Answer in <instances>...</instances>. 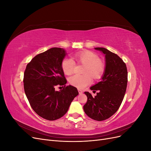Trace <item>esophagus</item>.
<instances>
[{
    "mask_svg": "<svg viewBox=\"0 0 151 151\" xmlns=\"http://www.w3.org/2000/svg\"><path fill=\"white\" fill-rule=\"evenodd\" d=\"M78 91H79V94H83V91H82V90H80V89H79V90H78Z\"/></svg>",
    "mask_w": 151,
    "mask_h": 151,
    "instance_id": "esophagus-1",
    "label": "esophagus"
}]
</instances>
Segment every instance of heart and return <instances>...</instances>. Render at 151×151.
<instances>
[{"label": "heart", "instance_id": "obj_1", "mask_svg": "<svg viewBox=\"0 0 151 151\" xmlns=\"http://www.w3.org/2000/svg\"><path fill=\"white\" fill-rule=\"evenodd\" d=\"M77 62L84 65V74H76L70 77L69 83L78 89H83L91 82V77L94 79L101 78L105 70L104 62L100 60L96 54L91 51H83L74 55ZM62 68L66 75H70L75 70L76 63L70 58H65L62 62Z\"/></svg>", "mask_w": 151, "mask_h": 151}]
</instances>
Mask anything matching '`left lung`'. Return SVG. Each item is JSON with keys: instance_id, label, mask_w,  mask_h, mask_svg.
I'll return each instance as SVG.
<instances>
[{"instance_id": "obj_1", "label": "left lung", "mask_w": 151, "mask_h": 151, "mask_svg": "<svg viewBox=\"0 0 151 151\" xmlns=\"http://www.w3.org/2000/svg\"><path fill=\"white\" fill-rule=\"evenodd\" d=\"M105 55L106 67L101 81L91 87L95 96L84 92L88 97L83 108L85 113L96 121L106 120L120 108L126 92L128 73L125 63L122 59L104 48H95Z\"/></svg>"}]
</instances>
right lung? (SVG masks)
<instances>
[{
	"label": "right lung",
	"mask_w": 151,
	"mask_h": 151,
	"mask_svg": "<svg viewBox=\"0 0 151 151\" xmlns=\"http://www.w3.org/2000/svg\"><path fill=\"white\" fill-rule=\"evenodd\" d=\"M65 51L52 48L36 55L27 64L24 73V89L32 109L44 119L53 121L62 117L76 96L77 88L66 86L62 68ZM57 85L63 89L56 91ZM61 88V87H59Z\"/></svg>",
	"instance_id": "1"
}]
</instances>
